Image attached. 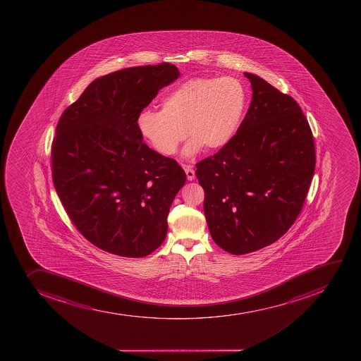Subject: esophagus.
I'll return each mask as SVG.
<instances>
[{
	"mask_svg": "<svg viewBox=\"0 0 361 361\" xmlns=\"http://www.w3.org/2000/svg\"><path fill=\"white\" fill-rule=\"evenodd\" d=\"M185 171H186L188 181H193L194 178H195V171H194L193 168L190 167V166H185Z\"/></svg>",
	"mask_w": 361,
	"mask_h": 361,
	"instance_id": "esophagus-1",
	"label": "esophagus"
}]
</instances>
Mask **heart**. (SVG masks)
<instances>
[{"label":"heart","instance_id":"heart-1","mask_svg":"<svg viewBox=\"0 0 361 361\" xmlns=\"http://www.w3.org/2000/svg\"><path fill=\"white\" fill-rule=\"evenodd\" d=\"M246 104V90L240 80L197 78L171 90L161 101V111H141L136 127L142 139L164 157L175 154L187 133L192 139L183 153L192 157L202 147L218 150L228 145L243 121Z\"/></svg>","mask_w":361,"mask_h":361}]
</instances>
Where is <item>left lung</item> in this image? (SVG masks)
<instances>
[{
	"mask_svg": "<svg viewBox=\"0 0 361 361\" xmlns=\"http://www.w3.org/2000/svg\"><path fill=\"white\" fill-rule=\"evenodd\" d=\"M252 102L228 145L197 164L215 243L234 254L271 245L294 224L315 169L311 127L299 104L245 73Z\"/></svg>",
	"mask_w": 361,
	"mask_h": 361,
	"instance_id": "1",
	"label": "left lung"
}]
</instances>
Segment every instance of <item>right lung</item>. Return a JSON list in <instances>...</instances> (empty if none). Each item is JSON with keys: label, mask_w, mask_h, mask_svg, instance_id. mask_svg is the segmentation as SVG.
I'll return each instance as SVG.
<instances>
[{"label": "right lung", "mask_w": 361, "mask_h": 361, "mask_svg": "<svg viewBox=\"0 0 361 361\" xmlns=\"http://www.w3.org/2000/svg\"><path fill=\"white\" fill-rule=\"evenodd\" d=\"M178 76L167 62L111 73L94 80L57 122L54 187L78 231L104 252L143 257L166 238L186 174L143 143L136 120Z\"/></svg>", "instance_id": "1"}]
</instances>
